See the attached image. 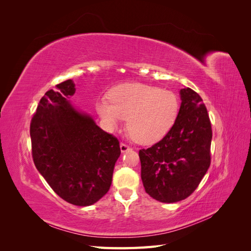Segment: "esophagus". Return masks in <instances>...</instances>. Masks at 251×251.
Wrapping results in <instances>:
<instances>
[{
    "label": "esophagus",
    "mask_w": 251,
    "mask_h": 251,
    "mask_svg": "<svg viewBox=\"0 0 251 251\" xmlns=\"http://www.w3.org/2000/svg\"><path fill=\"white\" fill-rule=\"evenodd\" d=\"M128 150H130V147L126 146V144H125V143H120V151H121V153H126V151H128Z\"/></svg>",
    "instance_id": "esophagus-1"
}]
</instances>
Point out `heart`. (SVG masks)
Returning a JSON list of instances; mask_svg holds the SVG:
<instances>
[{"mask_svg": "<svg viewBox=\"0 0 251 251\" xmlns=\"http://www.w3.org/2000/svg\"><path fill=\"white\" fill-rule=\"evenodd\" d=\"M110 100L101 98L96 103L97 114L110 131L126 118V130L139 143L150 144L168 133L179 112L178 96L146 83H125L110 92Z\"/></svg>", "mask_w": 251, "mask_h": 251, "instance_id": "obj_1", "label": "heart"}]
</instances>
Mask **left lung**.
<instances>
[{
	"label": "left lung",
	"mask_w": 251,
	"mask_h": 251,
	"mask_svg": "<svg viewBox=\"0 0 251 251\" xmlns=\"http://www.w3.org/2000/svg\"><path fill=\"white\" fill-rule=\"evenodd\" d=\"M180 100L177 119L168 134L151 148L139 151L144 189L163 203L187 198L210 164L211 125L202 98L184 88Z\"/></svg>",
	"instance_id": "left-lung-1"
}]
</instances>
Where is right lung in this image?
Returning a JSON list of instances; mask_svg holds the SVG:
<instances>
[{"instance_id": "1", "label": "right lung", "mask_w": 251, "mask_h": 251, "mask_svg": "<svg viewBox=\"0 0 251 251\" xmlns=\"http://www.w3.org/2000/svg\"><path fill=\"white\" fill-rule=\"evenodd\" d=\"M55 88L42 97L30 125L33 161L60 198L89 206L110 189L119 142L70 101L72 79Z\"/></svg>"}]
</instances>
